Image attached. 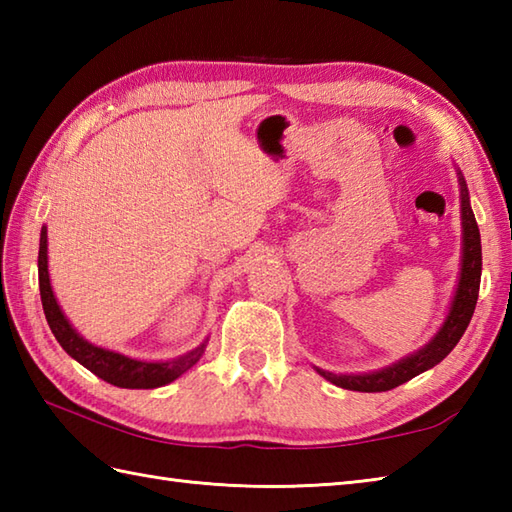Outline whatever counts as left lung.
<instances>
[{
	"instance_id": "8db88e82",
	"label": "left lung",
	"mask_w": 512,
	"mask_h": 512,
	"mask_svg": "<svg viewBox=\"0 0 512 512\" xmlns=\"http://www.w3.org/2000/svg\"><path fill=\"white\" fill-rule=\"evenodd\" d=\"M462 187V228H464V255H462V273H460V284L455 290L453 306L449 310V317L444 321L440 332L436 334L427 347H422L420 352L402 358L396 365L380 369L374 374H361V376H343V374H332L317 369V372L334 383L336 387L352 389V391H367V394H374V391H389L402 383H407L413 376L427 372L433 365H438L444 356H447L458 341L462 339L464 330L469 328L471 317L475 312L477 295H480V279H482V242H480V228H477L475 215L469 204V191H466L464 178H460Z\"/></svg>"
}]
</instances>
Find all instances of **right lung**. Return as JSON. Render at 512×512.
Wrapping results in <instances>:
<instances>
[{"instance_id": "obj_1", "label": "right lung", "mask_w": 512, "mask_h": 512, "mask_svg": "<svg viewBox=\"0 0 512 512\" xmlns=\"http://www.w3.org/2000/svg\"><path fill=\"white\" fill-rule=\"evenodd\" d=\"M39 292H41V306L46 312V319L54 339L68 352L74 361H79L83 367H88L92 374L103 378L105 383L125 387V389H154L162 387L176 380L180 374L187 372L189 367L200 361L204 352V343L195 347L193 352L184 354L180 358H173L167 363H143L127 358L123 354H116L103 347H96L88 341H83V336L72 330L68 319L63 317L61 308L57 306V299L52 295L50 277H48V233L46 226L41 228L39 239Z\"/></svg>"}]
</instances>
